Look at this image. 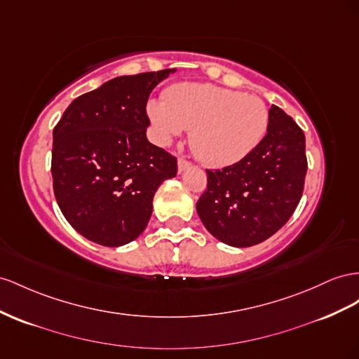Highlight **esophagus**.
Returning a JSON list of instances; mask_svg holds the SVG:
<instances>
[{"label": "esophagus", "instance_id": "1", "mask_svg": "<svg viewBox=\"0 0 359 359\" xmlns=\"http://www.w3.org/2000/svg\"><path fill=\"white\" fill-rule=\"evenodd\" d=\"M190 166H191V163L187 161L186 158H178V170H180V172L189 169Z\"/></svg>", "mask_w": 359, "mask_h": 359}]
</instances>
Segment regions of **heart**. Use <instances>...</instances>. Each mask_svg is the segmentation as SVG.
I'll use <instances>...</instances> for the list:
<instances>
[{"instance_id": "obj_1", "label": "heart", "mask_w": 359, "mask_h": 359, "mask_svg": "<svg viewBox=\"0 0 359 359\" xmlns=\"http://www.w3.org/2000/svg\"><path fill=\"white\" fill-rule=\"evenodd\" d=\"M148 116L161 144L190 130L193 154L212 168L236 164L257 148L269 127V109L255 95L207 83H181L164 101H149Z\"/></svg>"}]
</instances>
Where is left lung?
Masks as SVG:
<instances>
[{
    "label": "left lung",
    "mask_w": 359,
    "mask_h": 359,
    "mask_svg": "<svg viewBox=\"0 0 359 359\" xmlns=\"http://www.w3.org/2000/svg\"><path fill=\"white\" fill-rule=\"evenodd\" d=\"M306 169L304 131L272 105L267 134L249 156L224 169H207V190L196 202L203 226L236 248L267 240L294 212Z\"/></svg>",
    "instance_id": "left-lung-1"
}]
</instances>
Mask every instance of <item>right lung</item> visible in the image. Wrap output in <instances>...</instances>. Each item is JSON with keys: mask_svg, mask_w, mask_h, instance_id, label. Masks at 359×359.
<instances>
[{"mask_svg": "<svg viewBox=\"0 0 359 359\" xmlns=\"http://www.w3.org/2000/svg\"><path fill=\"white\" fill-rule=\"evenodd\" d=\"M175 69L123 75L71 102L53 131V189L71 226L102 246L137 238L177 158L147 139V102Z\"/></svg>", "mask_w": 359, "mask_h": 359, "instance_id": "obj_1", "label": "right lung"}]
</instances>
